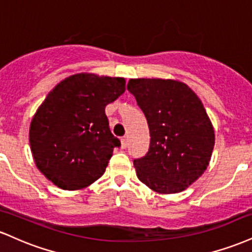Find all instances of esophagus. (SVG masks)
<instances>
[{
	"instance_id": "34e87169",
	"label": "esophagus",
	"mask_w": 252,
	"mask_h": 252,
	"mask_svg": "<svg viewBox=\"0 0 252 252\" xmlns=\"http://www.w3.org/2000/svg\"><path fill=\"white\" fill-rule=\"evenodd\" d=\"M126 146H128V138L122 137L121 138V147L124 149V148H126Z\"/></svg>"
}]
</instances>
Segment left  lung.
<instances>
[{"mask_svg":"<svg viewBox=\"0 0 252 252\" xmlns=\"http://www.w3.org/2000/svg\"><path fill=\"white\" fill-rule=\"evenodd\" d=\"M128 90L150 132L148 153L134 160L138 180L160 194L189 189L209 167L216 141L200 98L175 79L135 78Z\"/></svg>","mask_w":252,"mask_h":252,"instance_id":"obj_1","label":"left lung"}]
</instances>
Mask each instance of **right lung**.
<instances>
[{"label":"right lung","mask_w":252,"mask_h":252,"mask_svg":"<svg viewBox=\"0 0 252 252\" xmlns=\"http://www.w3.org/2000/svg\"><path fill=\"white\" fill-rule=\"evenodd\" d=\"M126 91V79L72 74L57 84L32 118L30 144L37 169L62 189L89 187L105 172L118 138L105 106Z\"/></svg>","instance_id":"1"}]
</instances>
